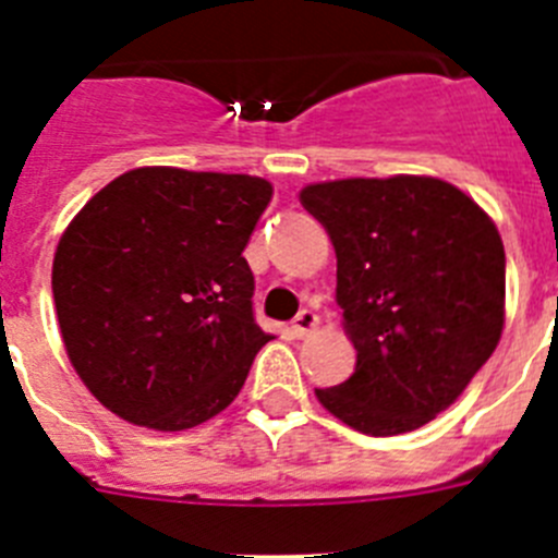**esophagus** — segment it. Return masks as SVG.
I'll return each instance as SVG.
<instances>
[{"mask_svg": "<svg viewBox=\"0 0 558 558\" xmlns=\"http://www.w3.org/2000/svg\"><path fill=\"white\" fill-rule=\"evenodd\" d=\"M315 327H318V315H315L313 310H302V313L293 318V324H290V332H293V338H304V335L313 332Z\"/></svg>", "mask_w": 558, "mask_h": 558, "instance_id": "1", "label": "esophagus"}]
</instances>
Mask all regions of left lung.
<instances>
[{
    "instance_id": "obj_1",
    "label": "left lung",
    "mask_w": 558,
    "mask_h": 558,
    "mask_svg": "<svg viewBox=\"0 0 558 558\" xmlns=\"http://www.w3.org/2000/svg\"><path fill=\"white\" fill-rule=\"evenodd\" d=\"M302 206L338 256V304L357 366L315 397L368 436L450 408L502 332L506 251L489 215L425 175L310 184Z\"/></svg>"
}]
</instances>
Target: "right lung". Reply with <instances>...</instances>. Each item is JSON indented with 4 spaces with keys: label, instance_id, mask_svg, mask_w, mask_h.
Masks as SVG:
<instances>
[{
    "label": "right lung",
    "instance_id": "1",
    "mask_svg": "<svg viewBox=\"0 0 558 558\" xmlns=\"http://www.w3.org/2000/svg\"><path fill=\"white\" fill-rule=\"evenodd\" d=\"M270 195L254 175L140 167L77 211L52 295L69 360L108 411L186 430L231 405L270 340L243 256Z\"/></svg>",
    "mask_w": 558,
    "mask_h": 558
}]
</instances>
